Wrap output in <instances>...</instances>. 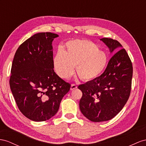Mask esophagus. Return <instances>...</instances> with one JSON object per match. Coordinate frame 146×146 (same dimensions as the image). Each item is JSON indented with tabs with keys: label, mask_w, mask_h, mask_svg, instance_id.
I'll return each mask as SVG.
<instances>
[{
	"label": "esophagus",
	"mask_w": 146,
	"mask_h": 146,
	"mask_svg": "<svg viewBox=\"0 0 146 146\" xmlns=\"http://www.w3.org/2000/svg\"><path fill=\"white\" fill-rule=\"evenodd\" d=\"M76 88H77V86L75 84H72L71 85V88H70L71 90H74V89H75Z\"/></svg>",
	"instance_id": "obj_1"
}]
</instances>
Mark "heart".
I'll list each match as a JSON object with an SVG mask.
<instances>
[{
    "label": "heart",
    "instance_id": "b5f03b06",
    "mask_svg": "<svg viewBox=\"0 0 146 146\" xmlns=\"http://www.w3.org/2000/svg\"><path fill=\"white\" fill-rule=\"evenodd\" d=\"M107 62L106 54L96 44L80 39L67 42L65 50H58L53 60L54 69L60 76L70 78L76 66L78 75L84 81H91L100 76Z\"/></svg>",
    "mask_w": 146,
    "mask_h": 146
}]
</instances>
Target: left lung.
<instances>
[{
    "instance_id": "left-lung-1",
    "label": "left lung",
    "mask_w": 146,
    "mask_h": 146,
    "mask_svg": "<svg viewBox=\"0 0 146 146\" xmlns=\"http://www.w3.org/2000/svg\"><path fill=\"white\" fill-rule=\"evenodd\" d=\"M100 40L111 53L120 50L112 56L101 75L78 86L83 93L80 110L94 122L110 120L122 110L129 99L133 76L131 61L121 44L107 37Z\"/></svg>"
}]
</instances>
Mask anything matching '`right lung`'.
<instances>
[{
  "instance_id": "add662e5",
  "label": "right lung",
  "mask_w": 146,
  "mask_h": 146,
  "mask_svg": "<svg viewBox=\"0 0 146 146\" xmlns=\"http://www.w3.org/2000/svg\"><path fill=\"white\" fill-rule=\"evenodd\" d=\"M58 36L52 33L34 35L20 45L13 60L10 89L20 111L33 121L54 117L71 87L54 70L52 44Z\"/></svg>"
}]
</instances>
